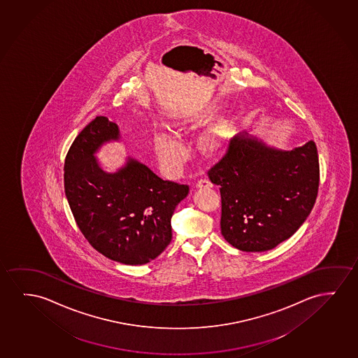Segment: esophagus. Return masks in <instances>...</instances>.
Returning a JSON list of instances; mask_svg holds the SVG:
<instances>
[{
	"label": "esophagus",
	"mask_w": 358,
	"mask_h": 358,
	"mask_svg": "<svg viewBox=\"0 0 358 358\" xmlns=\"http://www.w3.org/2000/svg\"><path fill=\"white\" fill-rule=\"evenodd\" d=\"M197 187H212L211 182H208L207 179H199L196 182Z\"/></svg>",
	"instance_id": "esophagus-1"
}]
</instances>
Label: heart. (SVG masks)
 <instances>
[{
    "instance_id": "1",
    "label": "heart",
    "mask_w": 358,
    "mask_h": 358,
    "mask_svg": "<svg viewBox=\"0 0 358 358\" xmlns=\"http://www.w3.org/2000/svg\"><path fill=\"white\" fill-rule=\"evenodd\" d=\"M155 146L162 163L171 171L180 169L187 158V148L182 142L166 132H158L155 135Z\"/></svg>"
}]
</instances>
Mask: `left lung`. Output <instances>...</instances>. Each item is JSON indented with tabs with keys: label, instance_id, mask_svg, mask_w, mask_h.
<instances>
[{
	"label": "left lung",
	"instance_id": "1",
	"mask_svg": "<svg viewBox=\"0 0 358 358\" xmlns=\"http://www.w3.org/2000/svg\"><path fill=\"white\" fill-rule=\"evenodd\" d=\"M207 176L220 185L227 242L242 252H266L292 237L312 211L320 179L317 146L309 141L278 151L237 135Z\"/></svg>",
	"mask_w": 358,
	"mask_h": 358
}]
</instances>
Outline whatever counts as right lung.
I'll list each match as a JSON object with an SVG mask.
<instances>
[{"label":"right lung","instance_id":"add662e5","mask_svg":"<svg viewBox=\"0 0 358 358\" xmlns=\"http://www.w3.org/2000/svg\"><path fill=\"white\" fill-rule=\"evenodd\" d=\"M117 138V126L106 116L78 134L65 158L66 197L92 247L114 262L143 265L171 244V216L189 185L163 180L134 159L114 174L101 171L94 153Z\"/></svg>","mask_w":358,"mask_h":358}]
</instances>
